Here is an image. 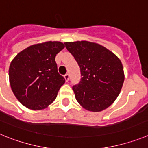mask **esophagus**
<instances>
[{
	"label": "esophagus",
	"instance_id": "esophagus-1",
	"mask_svg": "<svg viewBox=\"0 0 148 148\" xmlns=\"http://www.w3.org/2000/svg\"><path fill=\"white\" fill-rule=\"evenodd\" d=\"M69 77H70V75H69L68 73H66V74L64 75V78H65V80H66V82H68V80H69Z\"/></svg>",
	"mask_w": 148,
	"mask_h": 148
}]
</instances>
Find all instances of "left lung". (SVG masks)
I'll list each match as a JSON object with an SVG mask.
<instances>
[{"mask_svg": "<svg viewBox=\"0 0 148 148\" xmlns=\"http://www.w3.org/2000/svg\"><path fill=\"white\" fill-rule=\"evenodd\" d=\"M80 67V82L73 87L75 99L84 109L105 110L121 92L125 74L119 58L100 44L86 40L64 43Z\"/></svg>", "mask_w": 148, "mask_h": 148, "instance_id": "obj_1", "label": "left lung"}]
</instances>
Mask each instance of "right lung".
I'll use <instances>...</instances> for the list:
<instances>
[{
  "instance_id": "right-lung-1",
  "label": "right lung",
  "mask_w": 148,
  "mask_h": 148,
  "mask_svg": "<svg viewBox=\"0 0 148 148\" xmlns=\"http://www.w3.org/2000/svg\"><path fill=\"white\" fill-rule=\"evenodd\" d=\"M64 48L59 41H47L23 49L12 61L9 77L12 90L27 108L38 110L47 108L64 84L55 58Z\"/></svg>"
}]
</instances>
